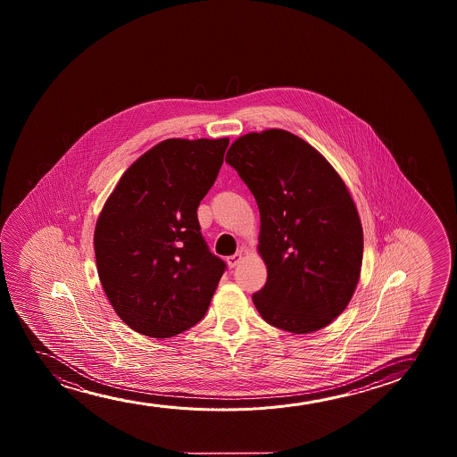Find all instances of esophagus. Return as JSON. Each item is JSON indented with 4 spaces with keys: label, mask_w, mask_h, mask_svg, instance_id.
I'll return each instance as SVG.
<instances>
[{
    "label": "esophagus",
    "mask_w": 457,
    "mask_h": 457,
    "mask_svg": "<svg viewBox=\"0 0 457 457\" xmlns=\"http://www.w3.org/2000/svg\"><path fill=\"white\" fill-rule=\"evenodd\" d=\"M226 261H228V265H229L231 269H234V267H237L238 262L242 261V253H236V254H232V256L228 257Z\"/></svg>",
    "instance_id": "34e87169"
}]
</instances>
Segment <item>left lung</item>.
Instances as JSON below:
<instances>
[{
  "mask_svg": "<svg viewBox=\"0 0 457 457\" xmlns=\"http://www.w3.org/2000/svg\"><path fill=\"white\" fill-rule=\"evenodd\" d=\"M256 198L267 282L253 303L269 325L319 331L348 306L361 276L363 234L331 163L284 129L250 132L226 154Z\"/></svg>",
  "mask_w": 457,
  "mask_h": 457,
  "instance_id": "1",
  "label": "left lung"
}]
</instances>
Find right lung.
<instances>
[{"instance_id":"obj_1","label":"right lung","mask_w":457,"mask_h":457,"mask_svg":"<svg viewBox=\"0 0 457 457\" xmlns=\"http://www.w3.org/2000/svg\"><path fill=\"white\" fill-rule=\"evenodd\" d=\"M229 138H169L120 178L95 228L107 300L131 329L169 338L206 313L226 263L209 251L196 209Z\"/></svg>"}]
</instances>
